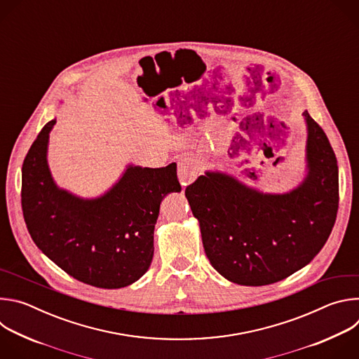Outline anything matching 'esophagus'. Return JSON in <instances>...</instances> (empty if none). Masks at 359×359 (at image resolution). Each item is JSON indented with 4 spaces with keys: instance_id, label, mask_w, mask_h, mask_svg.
<instances>
[{
    "instance_id": "obj_1",
    "label": "esophagus",
    "mask_w": 359,
    "mask_h": 359,
    "mask_svg": "<svg viewBox=\"0 0 359 359\" xmlns=\"http://www.w3.org/2000/svg\"><path fill=\"white\" fill-rule=\"evenodd\" d=\"M198 175V163L196 159L184 156L177 162V176L182 186H187L196 180Z\"/></svg>"
}]
</instances>
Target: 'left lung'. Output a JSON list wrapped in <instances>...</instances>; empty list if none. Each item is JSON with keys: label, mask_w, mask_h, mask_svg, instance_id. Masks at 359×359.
<instances>
[{"label": "left lung", "mask_w": 359, "mask_h": 359, "mask_svg": "<svg viewBox=\"0 0 359 359\" xmlns=\"http://www.w3.org/2000/svg\"><path fill=\"white\" fill-rule=\"evenodd\" d=\"M306 125L305 177L284 193H266L206 170L186 187L215 270L240 285L281 281L309 264L327 243L338 212V165L321 126Z\"/></svg>", "instance_id": "1"}]
</instances>
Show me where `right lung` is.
Here are the masks:
<instances>
[{
  "label": "right lung",
  "instance_id": "1",
  "mask_svg": "<svg viewBox=\"0 0 359 359\" xmlns=\"http://www.w3.org/2000/svg\"><path fill=\"white\" fill-rule=\"evenodd\" d=\"M49 121L22 165L21 203L36 247L71 277L97 288L137 281L153 259V231L162 200L180 191L176 163L150 169L128 165L104 194L79 197L61 189L48 166Z\"/></svg>",
  "mask_w": 359,
  "mask_h": 359
}]
</instances>
